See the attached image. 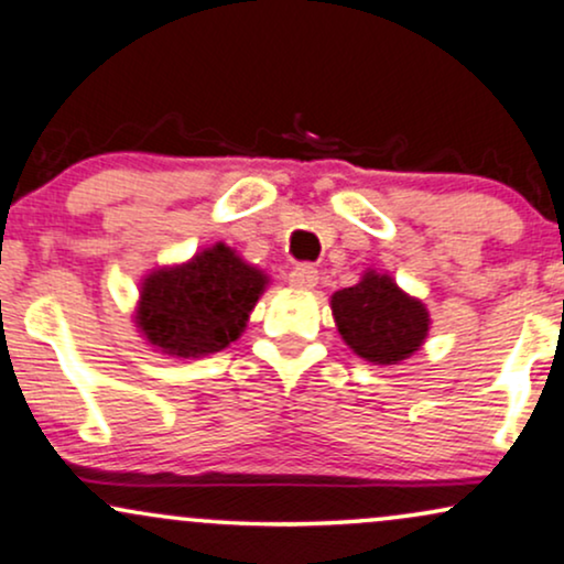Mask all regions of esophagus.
<instances>
[{
	"instance_id": "obj_1",
	"label": "esophagus",
	"mask_w": 564,
	"mask_h": 564,
	"mask_svg": "<svg viewBox=\"0 0 564 564\" xmlns=\"http://www.w3.org/2000/svg\"><path fill=\"white\" fill-rule=\"evenodd\" d=\"M289 286L296 291H312L317 286V270L310 264H296L289 273Z\"/></svg>"
}]
</instances>
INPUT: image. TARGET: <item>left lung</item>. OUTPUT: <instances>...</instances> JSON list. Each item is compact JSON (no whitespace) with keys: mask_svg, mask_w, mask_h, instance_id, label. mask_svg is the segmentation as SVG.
I'll return each instance as SVG.
<instances>
[{"mask_svg":"<svg viewBox=\"0 0 564 564\" xmlns=\"http://www.w3.org/2000/svg\"><path fill=\"white\" fill-rule=\"evenodd\" d=\"M330 310L347 347L372 365H399L429 336L425 304L376 270H368L355 286L336 291Z\"/></svg>","mask_w":564,"mask_h":564,"instance_id":"1","label":"left lung"}]
</instances>
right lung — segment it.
<instances>
[{
  "mask_svg": "<svg viewBox=\"0 0 564 564\" xmlns=\"http://www.w3.org/2000/svg\"><path fill=\"white\" fill-rule=\"evenodd\" d=\"M268 275L226 243L192 260L152 270L141 283L135 328L171 357H205L226 349L247 328Z\"/></svg>",
  "mask_w": 564,
  "mask_h": 564,
  "instance_id": "add662e5",
  "label": "right lung"
}]
</instances>
